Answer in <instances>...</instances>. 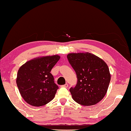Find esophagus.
I'll return each mask as SVG.
<instances>
[{
	"label": "esophagus",
	"instance_id": "esophagus-1",
	"mask_svg": "<svg viewBox=\"0 0 131 131\" xmlns=\"http://www.w3.org/2000/svg\"><path fill=\"white\" fill-rule=\"evenodd\" d=\"M68 86V84H66L65 85H61V87H63V88H67Z\"/></svg>",
	"mask_w": 131,
	"mask_h": 131
}]
</instances>
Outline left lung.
I'll list each match as a JSON object with an SVG mask.
<instances>
[{"label":"left lung","instance_id":"left-lung-1","mask_svg":"<svg viewBox=\"0 0 131 131\" xmlns=\"http://www.w3.org/2000/svg\"><path fill=\"white\" fill-rule=\"evenodd\" d=\"M67 58L77 77L75 87L69 89L75 102L83 106L94 105L103 99L110 81L108 66L91 53H69Z\"/></svg>","mask_w":131,"mask_h":131}]
</instances>
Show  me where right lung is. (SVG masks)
Segmentation results:
<instances>
[{
    "mask_svg": "<svg viewBox=\"0 0 131 131\" xmlns=\"http://www.w3.org/2000/svg\"><path fill=\"white\" fill-rule=\"evenodd\" d=\"M60 56H43L27 62L18 71L16 84L21 96L32 106H42L54 99L59 87L50 73Z\"/></svg>",
    "mask_w": 131,
    "mask_h": 131,
    "instance_id": "1",
    "label": "right lung"
}]
</instances>
